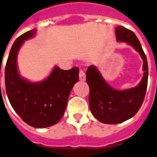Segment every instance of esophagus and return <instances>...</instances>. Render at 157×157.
Segmentation results:
<instances>
[{"label":"esophagus","instance_id":"esophagus-1","mask_svg":"<svg viewBox=\"0 0 157 157\" xmlns=\"http://www.w3.org/2000/svg\"><path fill=\"white\" fill-rule=\"evenodd\" d=\"M86 79V75L83 72L82 70H80L79 71V80L80 81H85Z\"/></svg>","mask_w":157,"mask_h":157}]
</instances>
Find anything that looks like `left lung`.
I'll use <instances>...</instances> for the list:
<instances>
[{"label":"left lung","mask_w":157,"mask_h":157,"mask_svg":"<svg viewBox=\"0 0 157 157\" xmlns=\"http://www.w3.org/2000/svg\"><path fill=\"white\" fill-rule=\"evenodd\" d=\"M116 39L131 45L144 60V77L140 83L128 90H115L105 82L95 67L90 66L86 72V82L90 88L89 106L93 116L100 122L120 124L137 113L145 97L148 77L146 55L141 44L132 31L123 26L116 27Z\"/></svg>","instance_id":"8db88e82"}]
</instances>
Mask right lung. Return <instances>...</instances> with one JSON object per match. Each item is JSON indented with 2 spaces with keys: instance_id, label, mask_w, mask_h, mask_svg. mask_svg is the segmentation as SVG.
<instances>
[{
  "instance_id": "add662e5",
  "label": "right lung",
  "mask_w": 157,
  "mask_h": 157,
  "mask_svg": "<svg viewBox=\"0 0 157 157\" xmlns=\"http://www.w3.org/2000/svg\"><path fill=\"white\" fill-rule=\"evenodd\" d=\"M35 30L23 33L14 41L5 71L6 90L10 104L24 122L33 128H47L61 120L71 89L78 81V68L68 71L56 67L41 82H29L19 75L17 56L25 40Z\"/></svg>"
}]
</instances>
